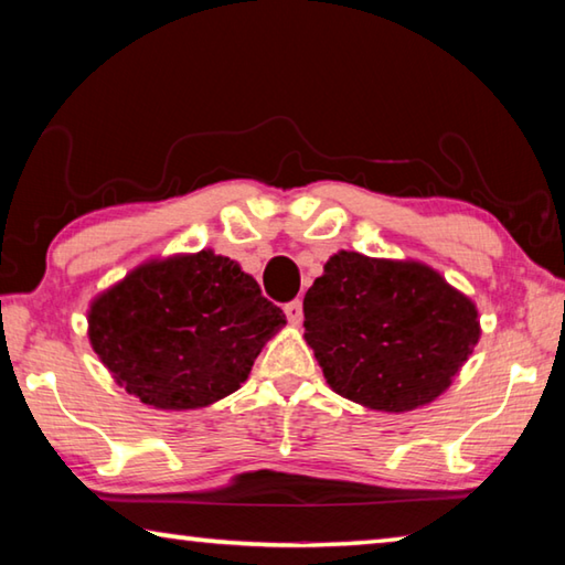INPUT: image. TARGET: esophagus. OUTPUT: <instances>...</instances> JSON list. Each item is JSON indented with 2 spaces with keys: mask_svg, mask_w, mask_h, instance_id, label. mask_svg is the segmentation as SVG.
<instances>
[{
  "mask_svg": "<svg viewBox=\"0 0 565 565\" xmlns=\"http://www.w3.org/2000/svg\"><path fill=\"white\" fill-rule=\"evenodd\" d=\"M284 311H286V319H289L294 327H299L301 319H303V303L299 299H294V301L284 306Z\"/></svg>",
  "mask_w": 565,
  "mask_h": 565,
  "instance_id": "1",
  "label": "esophagus"
}]
</instances>
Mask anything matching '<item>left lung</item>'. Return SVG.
<instances>
[{
    "label": "left lung",
    "instance_id": "8db88e82",
    "mask_svg": "<svg viewBox=\"0 0 565 565\" xmlns=\"http://www.w3.org/2000/svg\"><path fill=\"white\" fill-rule=\"evenodd\" d=\"M303 339L339 396L404 414L451 386L478 341L473 301L416 262L339 252L303 296Z\"/></svg>",
    "mask_w": 565,
    "mask_h": 565
}]
</instances>
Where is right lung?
Here are the masks:
<instances>
[{"mask_svg": "<svg viewBox=\"0 0 565 565\" xmlns=\"http://www.w3.org/2000/svg\"><path fill=\"white\" fill-rule=\"evenodd\" d=\"M284 323L242 266L199 252L149 262L97 296L89 341L129 394L184 411L234 394Z\"/></svg>", "mask_w": 565, "mask_h": 565, "instance_id": "obj_1", "label": "right lung"}]
</instances>
